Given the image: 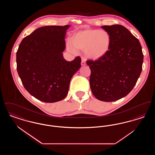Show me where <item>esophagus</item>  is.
<instances>
[{
  "mask_svg": "<svg viewBox=\"0 0 155 155\" xmlns=\"http://www.w3.org/2000/svg\"><path fill=\"white\" fill-rule=\"evenodd\" d=\"M81 66H85L86 65V63H85V59H84V58H82V60H81Z\"/></svg>",
  "mask_w": 155,
  "mask_h": 155,
  "instance_id": "1",
  "label": "esophagus"
}]
</instances>
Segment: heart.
<instances>
[{"instance_id": "obj_1", "label": "heart", "mask_w": 155, "mask_h": 155, "mask_svg": "<svg viewBox=\"0 0 155 155\" xmlns=\"http://www.w3.org/2000/svg\"><path fill=\"white\" fill-rule=\"evenodd\" d=\"M110 44V35L106 31L88 29L75 33L71 41L67 42V49L74 54L77 52V49H84L88 58L98 60L106 54Z\"/></svg>"}]
</instances>
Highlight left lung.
<instances>
[{
  "mask_svg": "<svg viewBox=\"0 0 155 155\" xmlns=\"http://www.w3.org/2000/svg\"><path fill=\"white\" fill-rule=\"evenodd\" d=\"M110 35V49L96 60H88L90 87L96 99L113 102L127 96L140 76L143 54L139 40L121 25H103Z\"/></svg>",
  "mask_w": 155,
  "mask_h": 155,
  "instance_id": "left-lung-1",
  "label": "left lung"
}]
</instances>
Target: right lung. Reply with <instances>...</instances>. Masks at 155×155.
<instances>
[{"label": "right lung", "instance_id": "obj_1", "mask_svg": "<svg viewBox=\"0 0 155 155\" xmlns=\"http://www.w3.org/2000/svg\"><path fill=\"white\" fill-rule=\"evenodd\" d=\"M69 25H48L25 37L16 53L17 70L25 89L46 103L60 101L67 95L72 77L81 67V58L66 61L65 34Z\"/></svg>", "mask_w": 155, "mask_h": 155}]
</instances>
